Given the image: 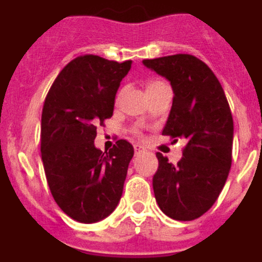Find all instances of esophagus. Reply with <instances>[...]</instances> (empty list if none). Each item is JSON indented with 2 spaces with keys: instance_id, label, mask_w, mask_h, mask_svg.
Here are the masks:
<instances>
[{
  "instance_id": "esophagus-1",
  "label": "esophagus",
  "mask_w": 262,
  "mask_h": 262,
  "mask_svg": "<svg viewBox=\"0 0 262 262\" xmlns=\"http://www.w3.org/2000/svg\"><path fill=\"white\" fill-rule=\"evenodd\" d=\"M134 149H135V155H142L145 152V148L142 147V145H139V144L134 145Z\"/></svg>"
}]
</instances>
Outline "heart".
Here are the masks:
<instances>
[{"label": "heart", "mask_w": 262, "mask_h": 262, "mask_svg": "<svg viewBox=\"0 0 262 262\" xmlns=\"http://www.w3.org/2000/svg\"><path fill=\"white\" fill-rule=\"evenodd\" d=\"M157 84H160V81H152V82H149V84H148V88L154 86V85H157Z\"/></svg>", "instance_id": "1"}]
</instances>
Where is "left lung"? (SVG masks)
I'll return each mask as SVG.
<instances>
[{"mask_svg":"<svg viewBox=\"0 0 262 262\" xmlns=\"http://www.w3.org/2000/svg\"><path fill=\"white\" fill-rule=\"evenodd\" d=\"M170 82L173 103L163 135L184 139L182 159L173 165L157 152L152 185L161 211L174 221H194L211 209L232 163L233 120L216 76L205 62L178 53L143 60Z\"/></svg>","mask_w":262,"mask_h":262,"instance_id":"left-lung-1","label":"left lung"}]
</instances>
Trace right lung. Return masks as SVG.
Listing matches in <instances>:
<instances>
[{"label": "right lung", "mask_w": 262, "mask_h": 262, "mask_svg": "<svg viewBox=\"0 0 262 262\" xmlns=\"http://www.w3.org/2000/svg\"><path fill=\"white\" fill-rule=\"evenodd\" d=\"M131 64L78 56L64 67L46 97L40 133L46 177L60 209L80 223L107 217L123 193L134 147L118 140L102 152L94 139L97 126L113 117L120 81Z\"/></svg>", "instance_id": "add662e5"}]
</instances>
